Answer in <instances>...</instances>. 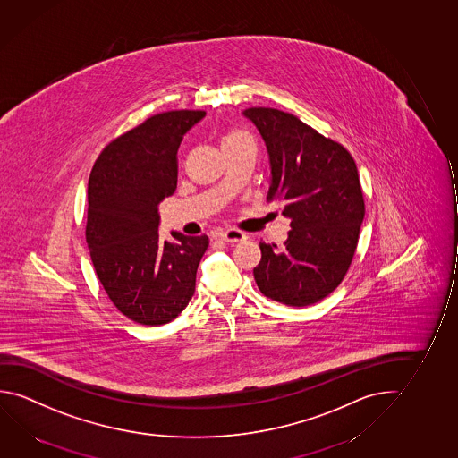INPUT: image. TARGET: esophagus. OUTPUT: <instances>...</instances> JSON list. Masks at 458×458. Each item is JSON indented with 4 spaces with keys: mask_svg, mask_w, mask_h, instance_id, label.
Here are the masks:
<instances>
[{
    "mask_svg": "<svg viewBox=\"0 0 458 458\" xmlns=\"http://www.w3.org/2000/svg\"><path fill=\"white\" fill-rule=\"evenodd\" d=\"M218 238L222 241H225V242H238V241L244 240L246 234L240 232V230H236V228H228V230L218 233Z\"/></svg>",
    "mask_w": 458,
    "mask_h": 458,
    "instance_id": "34e87169",
    "label": "esophagus"
}]
</instances>
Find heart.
Instances as JSON below:
<instances>
[{
  "label": "heart",
  "instance_id": "1",
  "mask_svg": "<svg viewBox=\"0 0 458 458\" xmlns=\"http://www.w3.org/2000/svg\"><path fill=\"white\" fill-rule=\"evenodd\" d=\"M246 142H252L250 141V136H249L246 131H242V130H232V131H228V133L224 136V140H222V148H236V146L246 144Z\"/></svg>",
  "mask_w": 458,
  "mask_h": 458
}]
</instances>
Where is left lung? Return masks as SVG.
<instances>
[{
	"mask_svg": "<svg viewBox=\"0 0 458 458\" xmlns=\"http://www.w3.org/2000/svg\"><path fill=\"white\" fill-rule=\"evenodd\" d=\"M267 144V203L290 218L284 246L260 242L254 277L263 295L303 308L330 295L344 279L359 242L365 199L352 155L339 142L273 107L244 111Z\"/></svg>",
	"mask_w": 458,
	"mask_h": 458,
	"instance_id": "obj_1",
	"label": "left lung"
}]
</instances>
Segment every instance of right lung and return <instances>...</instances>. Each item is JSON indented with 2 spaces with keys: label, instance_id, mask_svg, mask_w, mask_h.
Segmentation results:
<instances>
[{
  "label": "right lung",
  "instance_id": "1",
  "mask_svg": "<svg viewBox=\"0 0 458 458\" xmlns=\"http://www.w3.org/2000/svg\"><path fill=\"white\" fill-rule=\"evenodd\" d=\"M204 111L155 114L109 142L89 179L85 240L114 306L136 324H168L195 293L206 234H158V203L177 187V148Z\"/></svg>",
  "mask_w": 458,
  "mask_h": 458
}]
</instances>
